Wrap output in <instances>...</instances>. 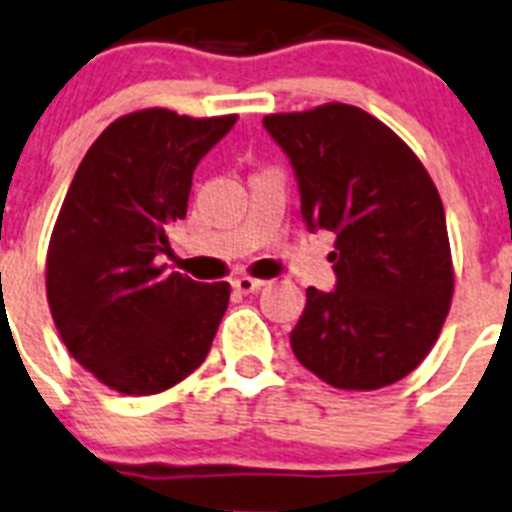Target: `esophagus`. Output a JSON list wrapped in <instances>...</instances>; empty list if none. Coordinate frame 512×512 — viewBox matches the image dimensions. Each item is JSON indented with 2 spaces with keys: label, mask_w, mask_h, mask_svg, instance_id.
Masks as SVG:
<instances>
[{
  "label": "esophagus",
  "mask_w": 512,
  "mask_h": 512,
  "mask_svg": "<svg viewBox=\"0 0 512 512\" xmlns=\"http://www.w3.org/2000/svg\"><path fill=\"white\" fill-rule=\"evenodd\" d=\"M261 287H264V282H261V279L246 277V274H243V277H235L233 279V290L235 292H243V295H248V292L261 290Z\"/></svg>",
  "instance_id": "esophagus-1"
}]
</instances>
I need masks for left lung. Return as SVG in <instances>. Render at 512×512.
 <instances>
[{"label": "left lung", "mask_w": 512, "mask_h": 512, "mask_svg": "<svg viewBox=\"0 0 512 512\" xmlns=\"http://www.w3.org/2000/svg\"><path fill=\"white\" fill-rule=\"evenodd\" d=\"M310 230L336 235V290H305L290 344L344 391L401 381L430 355L453 298L445 209L425 165L383 121L347 103L269 113Z\"/></svg>", "instance_id": "obj_1"}]
</instances>
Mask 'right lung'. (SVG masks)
Segmentation results:
<instances>
[{
    "label": "right lung",
    "mask_w": 512,
    "mask_h": 512,
    "mask_svg": "<svg viewBox=\"0 0 512 512\" xmlns=\"http://www.w3.org/2000/svg\"><path fill=\"white\" fill-rule=\"evenodd\" d=\"M235 121L126 113L74 173L48 240L46 298L69 355L113 391H168L212 347L230 285L168 274L160 253L186 217L194 168Z\"/></svg>",
    "instance_id": "1"
}]
</instances>
